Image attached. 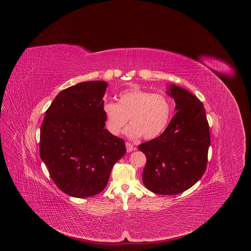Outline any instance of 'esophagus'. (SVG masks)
Wrapping results in <instances>:
<instances>
[{
	"mask_svg": "<svg viewBox=\"0 0 251 251\" xmlns=\"http://www.w3.org/2000/svg\"><path fill=\"white\" fill-rule=\"evenodd\" d=\"M126 149H127V151H128V152H131L132 151L135 150V148H134L131 143H129V142L126 143Z\"/></svg>",
	"mask_w": 251,
	"mask_h": 251,
	"instance_id": "1",
	"label": "esophagus"
}]
</instances>
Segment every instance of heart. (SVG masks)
I'll return each instance as SVG.
<instances>
[{"mask_svg": "<svg viewBox=\"0 0 251 251\" xmlns=\"http://www.w3.org/2000/svg\"><path fill=\"white\" fill-rule=\"evenodd\" d=\"M173 111L171 100L163 93H151L139 87L120 92L118 103L105 101L102 113L107 131L119 135L130 120L125 130L128 137L135 139L143 135L146 139L158 137L170 121Z\"/></svg>", "mask_w": 251, "mask_h": 251, "instance_id": "obj_1", "label": "heart"}]
</instances>
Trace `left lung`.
Listing matches in <instances>:
<instances>
[{
	"label": "left lung",
	"mask_w": 251,
	"mask_h": 251,
	"mask_svg": "<svg viewBox=\"0 0 251 251\" xmlns=\"http://www.w3.org/2000/svg\"><path fill=\"white\" fill-rule=\"evenodd\" d=\"M167 93L175 100L176 115L160 136L138 149L147 157L145 186L155 194L176 195L202 177L211 138L202 102L175 84L168 85Z\"/></svg>",
	"instance_id": "left-lung-1"
}]
</instances>
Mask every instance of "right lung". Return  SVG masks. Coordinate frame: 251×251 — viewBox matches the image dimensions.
Segmentation results:
<instances>
[{
  "mask_svg": "<svg viewBox=\"0 0 251 251\" xmlns=\"http://www.w3.org/2000/svg\"><path fill=\"white\" fill-rule=\"evenodd\" d=\"M107 85L88 81L64 89L41 124L40 158L56 186L69 196L100 193L114 165L126 153L124 140L105 129L102 98Z\"/></svg>",
  "mask_w": 251,
  "mask_h": 251,
  "instance_id": "right-lung-1",
  "label": "right lung"
}]
</instances>
